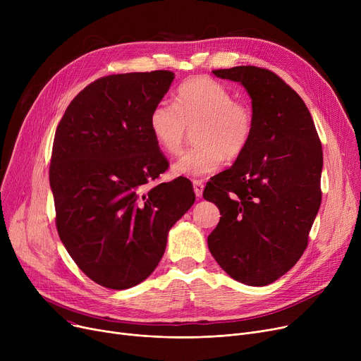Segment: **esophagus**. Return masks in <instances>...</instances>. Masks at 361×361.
<instances>
[{"mask_svg": "<svg viewBox=\"0 0 361 361\" xmlns=\"http://www.w3.org/2000/svg\"><path fill=\"white\" fill-rule=\"evenodd\" d=\"M193 188H195V193L197 197H202L203 195V188H204V183L202 180H193Z\"/></svg>", "mask_w": 361, "mask_h": 361, "instance_id": "esophagus-1", "label": "esophagus"}]
</instances>
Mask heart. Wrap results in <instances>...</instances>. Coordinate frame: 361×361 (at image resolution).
Listing matches in <instances>:
<instances>
[{
    "mask_svg": "<svg viewBox=\"0 0 361 361\" xmlns=\"http://www.w3.org/2000/svg\"><path fill=\"white\" fill-rule=\"evenodd\" d=\"M193 128L197 146L176 162V174L215 173L225 158L234 161L244 155L255 135V111L245 101L234 99L222 83L197 75L178 86L174 105L159 102L149 112L152 137L168 157L181 154Z\"/></svg>",
    "mask_w": 361,
    "mask_h": 361,
    "instance_id": "1",
    "label": "heart"
}]
</instances>
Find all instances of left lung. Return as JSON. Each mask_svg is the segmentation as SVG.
Masks as SVG:
<instances>
[{
	"mask_svg": "<svg viewBox=\"0 0 361 361\" xmlns=\"http://www.w3.org/2000/svg\"><path fill=\"white\" fill-rule=\"evenodd\" d=\"M212 73L247 89L256 128L244 155L204 187L203 197L222 215L207 245L235 281L268 286L307 247L324 152L305 101L274 71L238 66Z\"/></svg>",
	"mask_w": 361,
	"mask_h": 361,
	"instance_id": "8db88e82",
	"label": "left lung"
}]
</instances>
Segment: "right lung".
Wrapping results in <instances>:
<instances>
[{"label":"right lung","mask_w":361,"mask_h":361,"mask_svg":"<svg viewBox=\"0 0 361 361\" xmlns=\"http://www.w3.org/2000/svg\"><path fill=\"white\" fill-rule=\"evenodd\" d=\"M174 73L111 74L79 92L56 127L49 184L56 231L80 271L126 290L164 256L166 235L195 203L187 178L154 184L169 162L149 130V112Z\"/></svg>","instance_id":"add662e5"}]
</instances>
